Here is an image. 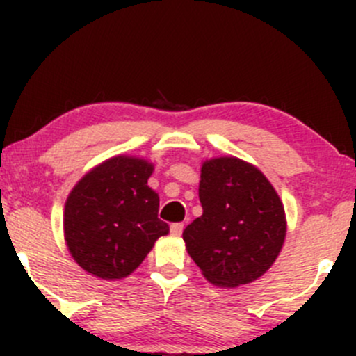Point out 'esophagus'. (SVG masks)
<instances>
[{
  "instance_id": "34e87169",
  "label": "esophagus",
  "mask_w": 356,
  "mask_h": 356,
  "mask_svg": "<svg viewBox=\"0 0 356 356\" xmlns=\"http://www.w3.org/2000/svg\"><path fill=\"white\" fill-rule=\"evenodd\" d=\"M182 231H184V224H172L170 225L172 236H181Z\"/></svg>"
}]
</instances>
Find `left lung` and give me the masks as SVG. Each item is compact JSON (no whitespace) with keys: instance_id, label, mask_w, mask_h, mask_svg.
<instances>
[{"instance_id":"1","label":"left lung","mask_w":356,"mask_h":356,"mask_svg":"<svg viewBox=\"0 0 356 356\" xmlns=\"http://www.w3.org/2000/svg\"><path fill=\"white\" fill-rule=\"evenodd\" d=\"M203 215L182 232L189 257L208 282L239 288L265 274L286 239L284 204L254 165L236 156L204 160Z\"/></svg>"}]
</instances>
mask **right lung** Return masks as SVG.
I'll return each instance as SVG.
<instances>
[{"label":"right lung","mask_w":356,"mask_h":356,"mask_svg":"<svg viewBox=\"0 0 356 356\" xmlns=\"http://www.w3.org/2000/svg\"><path fill=\"white\" fill-rule=\"evenodd\" d=\"M153 168L145 158L117 155L72 188L63 236L79 267L118 281L143 264L158 238L168 234V225L158 218V193L148 186Z\"/></svg>","instance_id":"right-lung-1"}]
</instances>
